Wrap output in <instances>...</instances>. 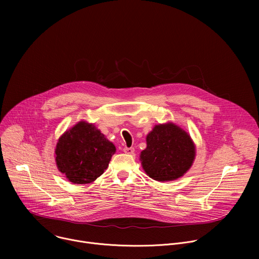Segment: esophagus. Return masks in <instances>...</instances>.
Masks as SVG:
<instances>
[{
    "instance_id": "1",
    "label": "esophagus",
    "mask_w": 259,
    "mask_h": 259,
    "mask_svg": "<svg viewBox=\"0 0 259 259\" xmlns=\"http://www.w3.org/2000/svg\"><path fill=\"white\" fill-rule=\"evenodd\" d=\"M123 151H124V153H126V154H128V155H132V154H134V147H124L123 149Z\"/></svg>"
}]
</instances>
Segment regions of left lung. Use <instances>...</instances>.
<instances>
[{
    "label": "left lung",
    "mask_w": 259,
    "mask_h": 259,
    "mask_svg": "<svg viewBox=\"0 0 259 259\" xmlns=\"http://www.w3.org/2000/svg\"><path fill=\"white\" fill-rule=\"evenodd\" d=\"M146 144L140 154L141 165L147 175L158 181L179 178L195 159L190 135L172 123L155 126L146 136Z\"/></svg>",
    "instance_id": "left-lung-1"
}]
</instances>
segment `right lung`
Here are the masks:
<instances>
[{
    "mask_svg": "<svg viewBox=\"0 0 259 259\" xmlns=\"http://www.w3.org/2000/svg\"><path fill=\"white\" fill-rule=\"evenodd\" d=\"M115 152V145L94 125L80 122L59 138L56 164L70 182L86 184L103 173Z\"/></svg>",
    "mask_w": 259,
    "mask_h": 259,
    "instance_id": "obj_1",
    "label": "right lung"
}]
</instances>
